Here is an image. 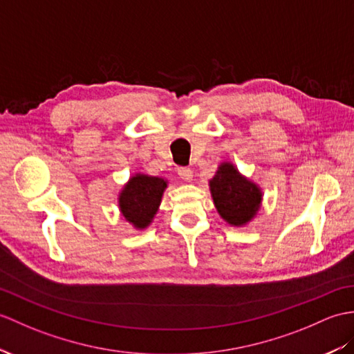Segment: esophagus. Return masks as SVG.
Wrapping results in <instances>:
<instances>
[{
	"mask_svg": "<svg viewBox=\"0 0 354 354\" xmlns=\"http://www.w3.org/2000/svg\"><path fill=\"white\" fill-rule=\"evenodd\" d=\"M178 175L184 180H192L193 179V170L188 167H178Z\"/></svg>",
	"mask_w": 354,
	"mask_h": 354,
	"instance_id": "1",
	"label": "esophagus"
}]
</instances>
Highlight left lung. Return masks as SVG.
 <instances>
[{"label": "left lung", "instance_id": "obj_1", "mask_svg": "<svg viewBox=\"0 0 354 354\" xmlns=\"http://www.w3.org/2000/svg\"><path fill=\"white\" fill-rule=\"evenodd\" d=\"M209 192L220 217L231 226L248 225L261 208V187L243 176L229 161L221 162L214 178L209 179Z\"/></svg>", "mask_w": 354, "mask_h": 354}]
</instances>
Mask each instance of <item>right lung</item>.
<instances>
[{"mask_svg": "<svg viewBox=\"0 0 354 354\" xmlns=\"http://www.w3.org/2000/svg\"><path fill=\"white\" fill-rule=\"evenodd\" d=\"M169 180L161 176L136 174L119 193V209L136 229H146L158 212Z\"/></svg>", "mask_w": 354, "mask_h": 354, "instance_id": "obj_1", "label": "right lung"}]
</instances>
